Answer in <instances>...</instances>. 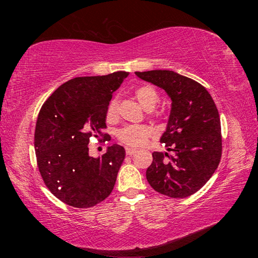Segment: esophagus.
I'll return each instance as SVG.
<instances>
[{
    "label": "esophagus",
    "instance_id": "34e87169",
    "mask_svg": "<svg viewBox=\"0 0 258 258\" xmlns=\"http://www.w3.org/2000/svg\"><path fill=\"white\" fill-rule=\"evenodd\" d=\"M126 155H128V156H132V155H134L135 154V152H137V150H135V149H133V148H126Z\"/></svg>",
    "mask_w": 258,
    "mask_h": 258
}]
</instances>
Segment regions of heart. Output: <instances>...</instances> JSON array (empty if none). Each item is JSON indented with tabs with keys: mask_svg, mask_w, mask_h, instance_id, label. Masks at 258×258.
Returning a JSON list of instances; mask_svg holds the SVG:
<instances>
[{
	"mask_svg": "<svg viewBox=\"0 0 258 258\" xmlns=\"http://www.w3.org/2000/svg\"><path fill=\"white\" fill-rule=\"evenodd\" d=\"M135 98L143 109L152 110L159 101V95L151 86H141L135 91ZM118 117V106L113 100L107 109L106 118L109 123H113ZM151 130L148 126H127L118 132V138L121 142L131 147H141L150 137Z\"/></svg>",
	"mask_w": 258,
	"mask_h": 258,
	"instance_id": "heart-1",
	"label": "heart"
}]
</instances>
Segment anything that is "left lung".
I'll use <instances>...</instances> for the list:
<instances>
[{"label":"left lung","mask_w":258,"mask_h":258,"mask_svg":"<svg viewBox=\"0 0 258 258\" xmlns=\"http://www.w3.org/2000/svg\"><path fill=\"white\" fill-rule=\"evenodd\" d=\"M135 75L164 90L172 101L160 142L174 155L154 152L147 180L161 195L189 197L206 184L221 160V120L214 100L202 84L173 71Z\"/></svg>","instance_id":"obj_1"}]
</instances>
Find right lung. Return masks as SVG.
I'll return each mask as SVG.
<instances>
[{
    "instance_id": "add662e5",
    "label": "right lung",
    "mask_w": 258,
    "mask_h": 258,
    "mask_svg": "<svg viewBox=\"0 0 258 258\" xmlns=\"http://www.w3.org/2000/svg\"><path fill=\"white\" fill-rule=\"evenodd\" d=\"M127 76L116 72L73 78L51 94L38 113L34 140L38 169L53 196L69 206L92 207L115 186L125 149L112 145L93 158L89 142L106 128L112 93Z\"/></svg>"
}]
</instances>
